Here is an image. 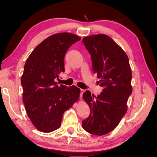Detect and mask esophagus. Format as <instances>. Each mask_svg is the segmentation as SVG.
Wrapping results in <instances>:
<instances>
[{"label":"esophagus","instance_id":"1","mask_svg":"<svg viewBox=\"0 0 157 157\" xmlns=\"http://www.w3.org/2000/svg\"><path fill=\"white\" fill-rule=\"evenodd\" d=\"M80 96L82 98V94H83V93L84 92V90H83V89H80Z\"/></svg>","mask_w":157,"mask_h":157}]
</instances>
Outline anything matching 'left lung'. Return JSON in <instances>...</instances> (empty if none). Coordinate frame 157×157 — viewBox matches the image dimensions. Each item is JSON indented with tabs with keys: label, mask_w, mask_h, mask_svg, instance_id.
Returning a JSON list of instances; mask_svg holds the SVG:
<instances>
[{
	"label": "left lung",
	"mask_w": 157,
	"mask_h": 157,
	"mask_svg": "<svg viewBox=\"0 0 157 157\" xmlns=\"http://www.w3.org/2000/svg\"><path fill=\"white\" fill-rule=\"evenodd\" d=\"M82 42L91 56L103 92L97 96L86 90L82 97L90 109L82 121L84 130L96 136L105 135L119 124L127 110L132 92V71L126 54L111 37L95 35L84 37Z\"/></svg>",
	"instance_id": "1"
}]
</instances>
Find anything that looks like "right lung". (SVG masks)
I'll list each match as a JSON object with an SVG mask.
<instances>
[{
    "label": "right lung",
    "instance_id": "obj_1",
    "mask_svg": "<svg viewBox=\"0 0 157 157\" xmlns=\"http://www.w3.org/2000/svg\"><path fill=\"white\" fill-rule=\"evenodd\" d=\"M80 40L69 33L53 35L38 45L26 61L21 79L23 101L31 121L42 132L58 129L64 112L78 99V88L58 86L56 81L65 71L66 52Z\"/></svg>",
    "mask_w": 157,
    "mask_h": 157
}]
</instances>
